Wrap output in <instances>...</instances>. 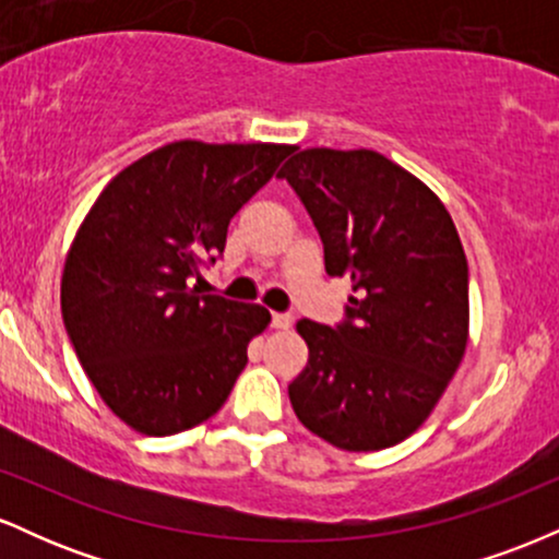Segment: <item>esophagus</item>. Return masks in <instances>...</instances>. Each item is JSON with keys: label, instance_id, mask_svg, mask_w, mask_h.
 <instances>
[{"label": "esophagus", "instance_id": "esophagus-1", "mask_svg": "<svg viewBox=\"0 0 559 559\" xmlns=\"http://www.w3.org/2000/svg\"><path fill=\"white\" fill-rule=\"evenodd\" d=\"M273 329L278 331L292 329V316H286V312H273Z\"/></svg>", "mask_w": 559, "mask_h": 559}]
</instances>
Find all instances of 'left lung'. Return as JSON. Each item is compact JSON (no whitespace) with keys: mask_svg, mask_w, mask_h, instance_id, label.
Returning <instances> with one entry per match:
<instances>
[{"mask_svg":"<svg viewBox=\"0 0 559 559\" xmlns=\"http://www.w3.org/2000/svg\"><path fill=\"white\" fill-rule=\"evenodd\" d=\"M316 223L329 275L352 281L336 329L299 320L307 368L288 383L301 426L346 452L426 423L467 346V260L452 215L373 150H301L278 173Z\"/></svg>","mask_w":559,"mask_h":559,"instance_id":"8db88e82","label":"left lung"}]
</instances>
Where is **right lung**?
<instances>
[{"label":"right lung","instance_id":"1","mask_svg":"<svg viewBox=\"0 0 559 559\" xmlns=\"http://www.w3.org/2000/svg\"><path fill=\"white\" fill-rule=\"evenodd\" d=\"M292 144L173 141L120 170L83 217L62 271V320L88 381L144 436L189 431L228 400L260 305L199 294L202 260Z\"/></svg>","mask_w":559,"mask_h":559}]
</instances>
